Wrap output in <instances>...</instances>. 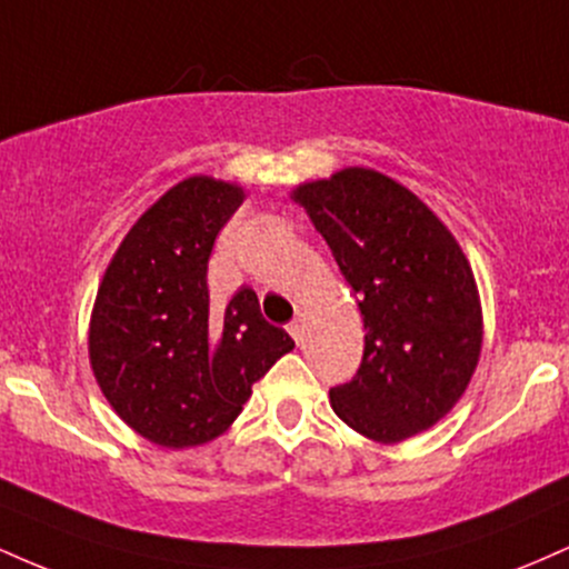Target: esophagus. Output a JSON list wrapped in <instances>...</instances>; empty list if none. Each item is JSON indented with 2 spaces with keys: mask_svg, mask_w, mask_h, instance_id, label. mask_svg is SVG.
Masks as SVG:
<instances>
[{
  "mask_svg": "<svg viewBox=\"0 0 569 569\" xmlns=\"http://www.w3.org/2000/svg\"><path fill=\"white\" fill-rule=\"evenodd\" d=\"M289 335L297 339V342H302V337H305V318L302 316L293 318V321L289 323Z\"/></svg>",
  "mask_w": 569,
  "mask_h": 569,
  "instance_id": "1",
  "label": "esophagus"
}]
</instances>
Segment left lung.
I'll return each mask as SVG.
<instances>
[{
    "label": "left lung",
    "instance_id": "obj_1",
    "mask_svg": "<svg viewBox=\"0 0 569 569\" xmlns=\"http://www.w3.org/2000/svg\"><path fill=\"white\" fill-rule=\"evenodd\" d=\"M305 208L358 293L363 358L331 409L380 443L433 428L460 401L481 352L473 270L433 211L380 171L345 168L299 184Z\"/></svg>",
    "mask_w": 569,
    "mask_h": 569
}]
</instances>
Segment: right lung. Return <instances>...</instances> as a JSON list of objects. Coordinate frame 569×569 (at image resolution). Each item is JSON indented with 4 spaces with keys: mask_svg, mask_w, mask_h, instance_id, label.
I'll use <instances>...</instances> for the list:
<instances>
[{
    "mask_svg": "<svg viewBox=\"0 0 569 569\" xmlns=\"http://www.w3.org/2000/svg\"><path fill=\"white\" fill-rule=\"evenodd\" d=\"M243 187L189 176L130 227L98 286L90 367L120 420L168 449L198 447L232 426L251 385L293 339L267 323L257 291L208 297V259Z\"/></svg>",
    "mask_w": 569,
    "mask_h": 569,
    "instance_id": "right-lung-1",
    "label": "right lung"
}]
</instances>
